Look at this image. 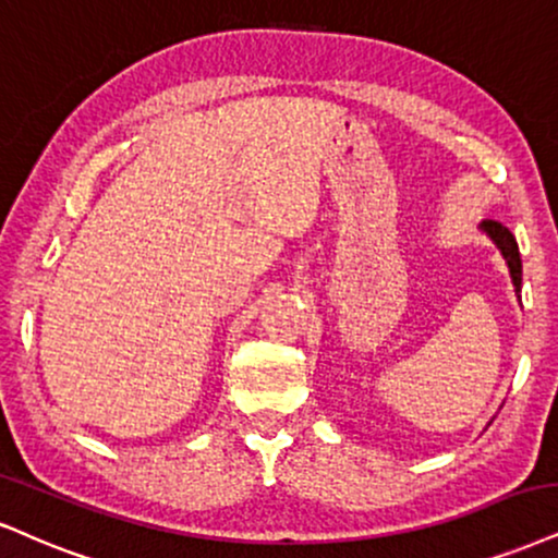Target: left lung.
Wrapping results in <instances>:
<instances>
[{"label": "left lung", "instance_id": "obj_1", "mask_svg": "<svg viewBox=\"0 0 558 558\" xmlns=\"http://www.w3.org/2000/svg\"><path fill=\"white\" fill-rule=\"evenodd\" d=\"M481 230L486 232L494 240V245L499 247L501 256H505L507 266H510V277H512V284H514V292H518L520 298V287H522V260H520V251H518V240L510 230H507L501 222H494V219H484L481 222Z\"/></svg>", "mask_w": 558, "mask_h": 558}]
</instances>
